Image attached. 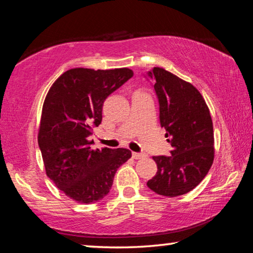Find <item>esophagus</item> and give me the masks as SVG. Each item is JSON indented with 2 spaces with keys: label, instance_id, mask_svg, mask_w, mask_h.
<instances>
[{
  "label": "esophagus",
  "instance_id": "esophagus-1",
  "mask_svg": "<svg viewBox=\"0 0 253 253\" xmlns=\"http://www.w3.org/2000/svg\"><path fill=\"white\" fill-rule=\"evenodd\" d=\"M131 155H132V157L135 158V160H139V158H144L145 156H146V155H145V154H142V153H135V152L132 153Z\"/></svg>",
  "mask_w": 253,
  "mask_h": 253
}]
</instances>
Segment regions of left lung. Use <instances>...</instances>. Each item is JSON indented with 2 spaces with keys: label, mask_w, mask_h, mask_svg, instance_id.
Listing matches in <instances>:
<instances>
[{
  "label": "left lung",
  "mask_w": 253,
  "mask_h": 253,
  "mask_svg": "<svg viewBox=\"0 0 253 253\" xmlns=\"http://www.w3.org/2000/svg\"><path fill=\"white\" fill-rule=\"evenodd\" d=\"M160 104L161 127L170 156H154L156 175L147 182L155 193L174 198L198 186L214 160L213 124L209 107L193 84L163 68L147 72Z\"/></svg>",
  "instance_id": "1"
}]
</instances>
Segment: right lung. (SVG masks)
<instances>
[{
  "label": "right lung",
  "instance_id": "1",
  "mask_svg": "<svg viewBox=\"0 0 253 253\" xmlns=\"http://www.w3.org/2000/svg\"><path fill=\"white\" fill-rule=\"evenodd\" d=\"M132 75L128 68H75L60 76L45 97L38 135L45 172L78 203L104 199L118 168L131 157L126 148L92 149L90 136L100 125L106 98Z\"/></svg>",
  "mask_w": 253,
  "mask_h": 253
}]
</instances>
